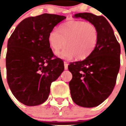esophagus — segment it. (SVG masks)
Instances as JSON below:
<instances>
[{"label":"esophagus","instance_id":"34e87169","mask_svg":"<svg viewBox=\"0 0 126 126\" xmlns=\"http://www.w3.org/2000/svg\"><path fill=\"white\" fill-rule=\"evenodd\" d=\"M64 67H65V70H67L68 69V63L67 62H64Z\"/></svg>","mask_w":126,"mask_h":126}]
</instances>
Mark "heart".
I'll use <instances>...</instances> for the list:
<instances>
[{
    "label": "heart",
    "mask_w": 126,
    "mask_h": 126,
    "mask_svg": "<svg viewBox=\"0 0 126 126\" xmlns=\"http://www.w3.org/2000/svg\"><path fill=\"white\" fill-rule=\"evenodd\" d=\"M99 40V31L94 24L85 21L73 20L61 25L49 32L48 42L53 51L67 46L58 55L62 59H84L95 49Z\"/></svg>",
    "instance_id": "b5f03b06"
}]
</instances>
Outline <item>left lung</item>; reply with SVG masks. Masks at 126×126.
Masks as SVG:
<instances>
[{
	"label": "left lung",
	"instance_id": "1",
	"mask_svg": "<svg viewBox=\"0 0 126 126\" xmlns=\"http://www.w3.org/2000/svg\"><path fill=\"white\" fill-rule=\"evenodd\" d=\"M75 17L96 26L99 40L90 56L68 65L73 75L69 82L71 97L80 107H95L107 99L115 86L120 66V46L105 17L91 13H79Z\"/></svg>",
	"mask_w": 126,
	"mask_h": 126
}]
</instances>
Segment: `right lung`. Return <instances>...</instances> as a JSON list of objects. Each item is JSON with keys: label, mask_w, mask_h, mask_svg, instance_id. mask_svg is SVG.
<instances>
[{"label": "right lung", "mask_w": 126, "mask_h": 126, "mask_svg": "<svg viewBox=\"0 0 126 126\" xmlns=\"http://www.w3.org/2000/svg\"><path fill=\"white\" fill-rule=\"evenodd\" d=\"M65 18L49 14L29 17L19 23L8 39L7 82L15 97L25 105L45 102L51 82L64 71V63L53 54L48 36Z\"/></svg>", "instance_id": "1"}]
</instances>
